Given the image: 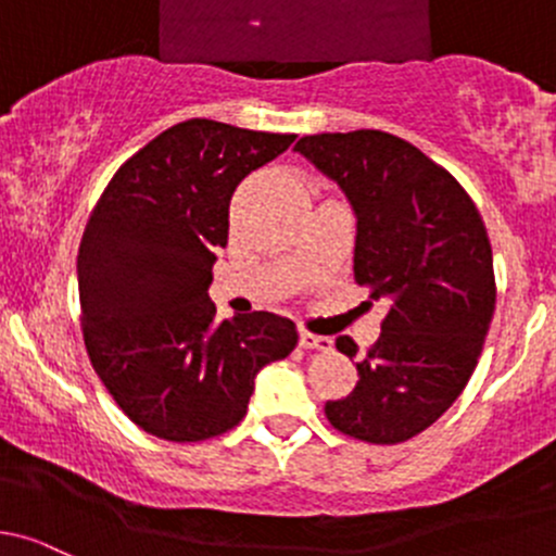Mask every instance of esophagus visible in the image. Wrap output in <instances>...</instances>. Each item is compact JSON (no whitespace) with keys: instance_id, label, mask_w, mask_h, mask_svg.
<instances>
[{"instance_id":"34e87169","label":"esophagus","mask_w":556,"mask_h":556,"mask_svg":"<svg viewBox=\"0 0 556 556\" xmlns=\"http://www.w3.org/2000/svg\"><path fill=\"white\" fill-rule=\"evenodd\" d=\"M300 345L305 348V351H331V337H324V334H313V331H300Z\"/></svg>"}]
</instances>
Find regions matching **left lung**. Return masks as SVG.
<instances>
[{"instance_id": "obj_1", "label": "left lung", "mask_w": 556, "mask_h": 556, "mask_svg": "<svg viewBox=\"0 0 556 556\" xmlns=\"http://www.w3.org/2000/svg\"><path fill=\"white\" fill-rule=\"evenodd\" d=\"M294 150L348 194L353 278L391 302L364 356L337 337L358 356V382L326 402V420L369 444L406 442L450 409L482 356L495 311L488 227L447 168L386 130L302 136Z\"/></svg>"}]
</instances>
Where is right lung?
<instances>
[{
	"label": "right lung",
	"instance_id": "obj_1",
	"mask_svg": "<svg viewBox=\"0 0 556 556\" xmlns=\"http://www.w3.org/2000/svg\"><path fill=\"white\" fill-rule=\"evenodd\" d=\"M291 141L185 119L125 160L90 214L77 254L85 348L109 396L152 437L227 433L256 371L294 351V320L256 311L216 324L208 300L232 192Z\"/></svg>",
	"mask_w": 556,
	"mask_h": 556
}]
</instances>
